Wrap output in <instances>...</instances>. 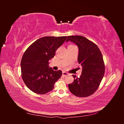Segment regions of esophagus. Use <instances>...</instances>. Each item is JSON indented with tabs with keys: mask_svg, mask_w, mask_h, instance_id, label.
I'll use <instances>...</instances> for the list:
<instances>
[{
	"mask_svg": "<svg viewBox=\"0 0 124 124\" xmlns=\"http://www.w3.org/2000/svg\"><path fill=\"white\" fill-rule=\"evenodd\" d=\"M69 75V74L68 73H67L66 72H62V76H64V77H67Z\"/></svg>",
	"mask_w": 124,
	"mask_h": 124,
	"instance_id": "1",
	"label": "esophagus"
}]
</instances>
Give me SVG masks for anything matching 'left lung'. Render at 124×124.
Segmentation results:
<instances>
[{"label":"left lung","mask_w":124,"mask_h":124,"mask_svg":"<svg viewBox=\"0 0 124 124\" xmlns=\"http://www.w3.org/2000/svg\"><path fill=\"white\" fill-rule=\"evenodd\" d=\"M70 41L78 48V62L82 67L80 78L72 75L74 80L68 85L70 92L80 97H88L98 89L104 76L105 66L102 54L96 44L81 36H69Z\"/></svg>","instance_id":"1"}]
</instances>
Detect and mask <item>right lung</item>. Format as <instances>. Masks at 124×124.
<instances>
[{
    "mask_svg": "<svg viewBox=\"0 0 124 124\" xmlns=\"http://www.w3.org/2000/svg\"><path fill=\"white\" fill-rule=\"evenodd\" d=\"M67 36L44 37L35 41L26 50L21 62L22 78L26 86L33 92L45 94L54 88L62 71H54L49 61L65 42Z\"/></svg>",
    "mask_w": 124,
    "mask_h": 124,
    "instance_id": "1",
    "label": "right lung"
}]
</instances>
